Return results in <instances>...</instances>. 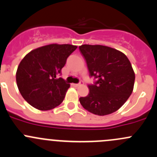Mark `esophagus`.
<instances>
[{
	"instance_id": "1",
	"label": "esophagus",
	"mask_w": 157,
	"mask_h": 157,
	"mask_svg": "<svg viewBox=\"0 0 157 157\" xmlns=\"http://www.w3.org/2000/svg\"><path fill=\"white\" fill-rule=\"evenodd\" d=\"M80 85H81V83H73V86H80Z\"/></svg>"
}]
</instances>
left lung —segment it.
Listing matches in <instances>:
<instances>
[{"instance_id": "8db88e82", "label": "left lung", "mask_w": 157, "mask_h": 157, "mask_svg": "<svg viewBox=\"0 0 157 157\" xmlns=\"http://www.w3.org/2000/svg\"><path fill=\"white\" fill-rule=\"evenodd\" d=\"M79 49L86 60L90 76L97 80L88 85L90 93L80 97V104L98 116L119 109L134 86L135 74L129 59L124 53L103 45L83 44Z\"/></svg>"}]
</instances>
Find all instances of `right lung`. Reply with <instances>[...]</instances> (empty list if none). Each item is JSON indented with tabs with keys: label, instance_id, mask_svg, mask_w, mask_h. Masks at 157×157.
<instances>
[{
	"label": "right lung",
	"instance_id": "1",
	"mask_svg": "<svg viewBox=\"0 0 157 157\" xmlns=\"http://www.w3.org/2000/svg\"><path fill=\"white\" fill-rule=\"evenodd\" d=\"M77 48L71 44H53L33 50L23 58L16 81L29 104L40 110H50L63 102L70 84L58 77L67 57Z\"/></svg>",
	"mask_w": 157,
	"mask_h": 157
}]
</instances>
